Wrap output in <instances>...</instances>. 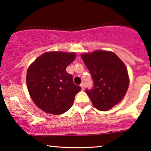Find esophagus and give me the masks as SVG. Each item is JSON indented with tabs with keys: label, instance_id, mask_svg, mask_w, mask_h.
Returning <instances> with one entry per match:
<instances>
[{
	"label": "esophagus",
	"instance_id": "34e87169",
	"mask_svg": "<svg viewBox=\"0 0 151 151\" xmlns=\"http://www.w3.org/2000/svg\"><path fill=\"white\" fill-rule=\"evenodd\" d=\"M80 86L81 87V89H82V90H83V89H84V83H81V84L80 85Z\"/></svg>",
	"mask_w": 151,
	"mask_h": 151
}]
</instances>
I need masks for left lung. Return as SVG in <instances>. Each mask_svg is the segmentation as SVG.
Returning a JSON list of instances; mask_svg holds the SVG:
<instances>
[{
  "instance_id": "obj_1",
  "label": "left lung",
  "mask_w": 151,
  "mask_h": 151,
  "mask_svg": "<svg viewBox=\"0 0 151 151\" xmlns=\"http://www.w3.org/2000/svg\"><path fill=\"white\" fill-rule=\"evenodd\" d=\"M90 71L93 86L86 89L94 107L108 110L120 102L128 89L129 76L123 62L114 52L97 50L81 55Z\"/></svg>"
}]
</instances>
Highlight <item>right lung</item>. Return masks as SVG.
Instances as JSON below:
<instances>
[{
  "label": "right lung",
  "instance_id": "add662e5",
  "mask_svg": "<svg viewBox=\"0 0 151 151\" xmlns=\"http://www.w3.org/2000/svg\"><path fill=\"white\" fill-rule=\"evenodd\" d=\"M74 52H47L30 65L27 85L34 103L43 111L53 115L65 113L72 107L81 88L73 82L66 68L74 60Z\"/></svg>",
  "mask_w": 151,
  "mask_h": 151
}]
</instances>
